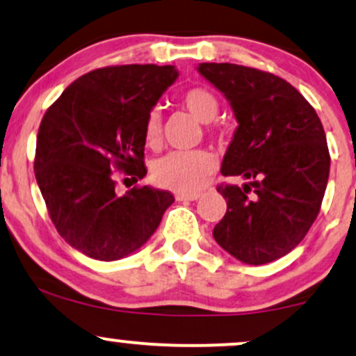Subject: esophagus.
<instances>
[{"instance_id": "esophagus-1", "label": "esophagus", "mask_w": 356, "mask_h": 356, "mask_svg": "<svg viewBox=\"0 0 356 356\" xmlns=\"http://www.w3.org/2000/svg\"><path fill=\"white\" fill-rule=\"evenodd\" d=\"M199 197H201L199 192H177V194H175V199H177V201H197Z\"/></svg>"}]
</instances>
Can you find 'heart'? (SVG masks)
Instances as JSON below:
<instances>
[{
    "label": "heart",
    "instance_id": "b5f03b06",
    "mask_svg": "<svg viewBox=\"0 0 356 356\" xmlns=\"http://www.w3.org/2000/svg\"><path fill=\"white\" fill-rule=\"evenodd\" d=\"M181 102L191 115L202 124H209L219 113V100L211 90L202 87L189 88L182 93ZM161 113L152 110L147 115L144 137L149 147H157L161 142ZM214 157L206 150L191 152H169L154 162L152 179L164 189L192 192L197 191L214 170Z\"/></svg>",
    "mask_w": 356,
    "mask_h": 356
}]
</instances>
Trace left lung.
Instances as JSON below:
<instances>
[{"label": "left lung", "mask_w": 356, "mask_h": 356, "mask_svg": "<svg viewBox=\"0 0 356 356\" xmlns=\"http://www.w3.org/2000/svg\"><path fill=\"white\" fill-rule=\"evenodd\" d=\"M197 72L226 97L238 120L220 172L251 181L218 187L227 211L212 236L243 263H271L303 241L320 212L330 175L321 120L273 73L234 63H201Z\"/></svg>", "instance_id": "obj_1"}]
</instances>
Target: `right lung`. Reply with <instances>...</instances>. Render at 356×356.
Wrapping results in <instances>:
<instances>
[{"label":"right lung","mask_w":356,"mask_h":356,"mask_svg":"<svg viewBox=\"0 0 356 356\" xmlns=\"http://www.w3.org/2000/svg\"><path fill=\"white\" fill-rule=\"evenodd\" d=\"M172 65L105 67L76 79L44 113L35 177L58 234L85 256L117 261L142 248L174 202L150 186L115 194L112 170L144 179V127L177 80Z\"/></svg>","instance_id":"add662e5"}]
</instances>
